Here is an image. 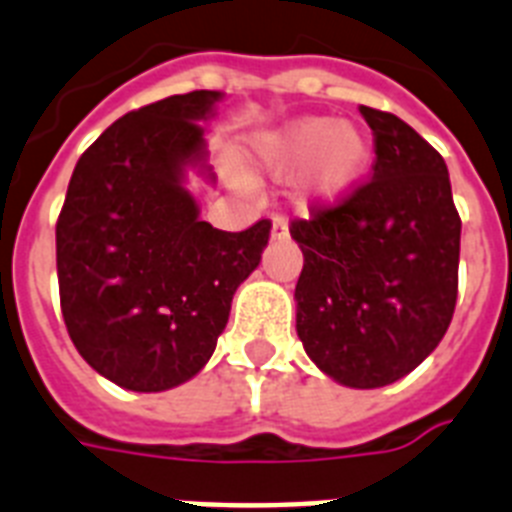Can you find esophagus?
I'll list each match as a JSON object with an SVG mask.
<instances>
[{"instance_id":"1","label":"esophagus","mask_w":512,"mask_h":512,"mask_svg":"<svg viewBox=\"0 0 512 512\" xmlns=\"http://www.w3.org/2000/svg\"><path fill=\"white\" fill-rule=\"evenodd\" d=\"M272 238H287V217L285 214H274L272 217Z\"/></svg>"}]
</instances>
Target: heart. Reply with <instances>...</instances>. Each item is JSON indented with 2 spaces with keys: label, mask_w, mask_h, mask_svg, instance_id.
<instances>
[{
  "label": "heart",
  "mask_w": 512,
  "mask_h": 512,
  "mask_svg": "<svg viewBox=\"0 0 512 512\" xmlns=\"http://www.w3.org/2000/svg\"><path fill=\"white\" fill-rule=\"evenodd\" d=\"M264 162L274 172L303 167V188L324 204H335L356 188L369 164L366 135L329 117H306L272 135Z\"/></svg>",
  "instance_id": "1"
}]
</instances>
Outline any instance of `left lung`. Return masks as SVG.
Listing matches in <instances>:
<instances>
[{"label":"left lung","instance_id":"8db88e82","mask_svg":"<svg viewBox=\"0 0 512 512\" xmlns=\"http://www.w3.org/2000/svg\"><path fill=\"white\" fill-rule=\"evenodd\" d=\"M371 177L290 222L303 251L295 329L308 358L345 387L413 371L445 337L458 301L460 214L445 159L400 117L361 107Z\"/></svg>","mask_w":512,"mask_h":512}]
</instances>
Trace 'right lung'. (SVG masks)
Segmentation results:
<instances>
[{"instance_id": "add662e5", "label": "right lung", "mask_w": 512, "mask_h": 512, "mask_svg": "<svg viewBox=\"0 0 512 512\" xmlns=\"http://www.w3.org/2000/svg\"><path fill=\"white\" fill-rule=\"evenodd\" d=\"M219 96L190 91L133 109L83 151L67 185L59 306L80 356L125 390H170L204 369L272 232L269 219L217 230L183 188Z\"/></svg>"}]
</instances>
